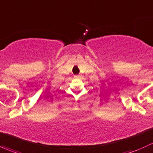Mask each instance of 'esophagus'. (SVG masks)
I'll use <instances>...</instances> for the list:
<instances>
[{"mask_svg": "<svg viewBox=\"0 0 153 153\" xmlns=\"http://www.w3.org/2000/svg\"><path fill=\"white\" fill-rule=\"evenodd\" d=\"M74 77H75V78H80V75H75Z\"/></svg>", "mask_w": 153, "mask_h": 153, "instance_id": "1", "label": "esophagus"}]
</instances>
